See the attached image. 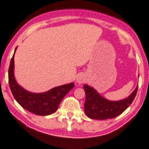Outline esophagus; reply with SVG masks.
Instances as JSON below:
<instances>
[{
  "label": "esophagus",
  "mask_w": 149,
  "mask_h": 149,
  "mask_svg": "<svg viewBox=\"0 0 149 149\" xmlns=\"http://www.w3.org/2000/svg\"><path fill=\"white\" fill-rule=\"evenodd\" d=\"M86 81V78L84 74H79L77 77L76 79V83L78 84H81L84 83Z\"/></svg>",
  "instance_id": "esophagus-1"
}]
</instances>
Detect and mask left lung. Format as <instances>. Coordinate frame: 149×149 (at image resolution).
I'll return each mask as SVG.
<instances>
[{
  "mask_svg": "<svg viewBox=\"0 0 149 149\" xmlns=\"http://www.w3.org/2000/svg\"><path fill=\"white\" fill-rule=\"evenodd\" d=\"M86 93L84 111L91 119L106 120L113 118L122 113L132 104L137 94L138 86L126 98L112 101L104 98L95 88L84 85Z\"/></svg>",
  "mask_w": 149,
  "mask_h": 149,
  "instance_id": "left-lung-1",
  "label": "left lung"
}]
</instances>
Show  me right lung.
<instances>
[{"label":"right lung","instance_id":"obj_1","mask_svg":"<svg viewBox=\"0 0 149 149\" xmlns=\"http://www.w3.org/2000/svg\"><path fill=\"white\" fill-rule=\"evenodd\" d=\"M10 61L8 70V79L10 90L17 102L23 108L39 116H47L55 112L58 109L63 98L73 88L74 84L70 83L54 87L44 93L30 92L24 89L17 83L15 77V54Z\"/></svg>","mask_w":149,"mask_h":149}]
</instances>
